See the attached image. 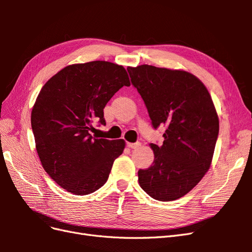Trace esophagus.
Segmentation results:
<instances>
[{"instance_id": "esophagus-1", "label": "esophagus", "mask_w": 252, "mask_h": 252, "mask_svg": "<svg viewBox=\"0 0 252 252\" xmlns=\"http://www.w3.org/2000/svg\"><path fill=\"white\" fill-rule=\"evenodd\" d=\"M127 146H128L129 148L134 149V148H136V147L141 146V143H139V142H136V143H127Z\"/></svg>"}]
</instances>
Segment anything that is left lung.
Instances as JSON below:
<instances>
[{
  "mask_svg": "<svg viewBox=\"0 0 252 252\" xmlns=\"http://www.w3.org/2000/svg\"><path fill=\"white\" fill-rule=\"evenodd\" d=\"M155 129L165 125L162 146L150 144L154 163L138 172L142 189L158 201H174L197 185L211 165L219 135L212 98L195 75L151 65L128 67Z\"/></svg>",
  "mask_w": 252,
  "mask_h": 252,
  "instance_id": "8db88e82",
  "label": "left lung"
}]
</instances>
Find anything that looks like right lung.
<instances>
[{
	"label": "right lung",
	"mask_w": 252,
	"mask_h": 252,
	"mask_svg": "<svg viewBox=\"0 0 252 252\" xmlns=\"http://www.w3.org/2000/svg\"><path fill=\"white\" fill-rule=\"evenodd\" d=\"M130 86L123 66L105 61L66 66L42 87L32 111L35 148L43 168L77 195L101 188L125 148L124 140L94 138V122L105 125L106 104Z\"/></svg>",
	"instance_id": "obj_1"
}]
</instances>
